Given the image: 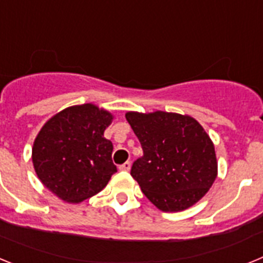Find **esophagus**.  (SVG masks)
I'll return each instance as SVG.
<instances>
[{
    "instance_id": "1",
    "label": "esophagus",
    "mask_w": 263,
    "mask_h": 263,
    "mask_svg": "<svg viewBox=\"0 0 263 263\" xmlns=\"http://www.w3.org/2000/svg\"><path fill=\"white\" fill-rule=\"evenodd\" d=\"M130 167H132V163L130 162H125L124 164H121L120 170H122V171H129Z\"/></svg>"
}]
</instances>
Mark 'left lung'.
<instances>
[{"label": "left lung", "mask_w": 263, "mask_h": 263, "mask_svg": "<svg viewBox=\"0 0 263 263\" xmlns=\"http://www.w3.org/2000/svg\"><path fill=\"white\" fill-rule=\"evenodd\" d=\"M125 117L143 150L130 174L158 210L180 212L210 191L217 178L215 146L194 117L162 110Z\"/></svg>", "instance_id": "left-lung-1"}]
</instances>
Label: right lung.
Instances as JSON below:
<instances>
[{
  "instance_id": "right-lung-1",
  "label": "right lung",
  "mask_w": 263,
  "mask_h": 263,
  "mask_svg": "<svg viewBox=\"0 0 263 263\" xmlns=\"http://www.w3.org/2000/svg\"><path fill=\"white\" fill-rule=\"evenodd\" d=\"M113 118L92 103L52 116L32 145V164L42 184L67 203H81L99 194L117 171L113 145L104 137Z\"/></svg>"
}]
</instances>
